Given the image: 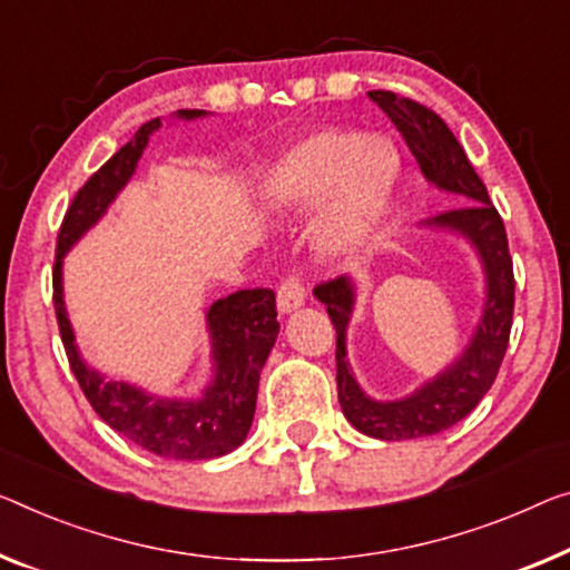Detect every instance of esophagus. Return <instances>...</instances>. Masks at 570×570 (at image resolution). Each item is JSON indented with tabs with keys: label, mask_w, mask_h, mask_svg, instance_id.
<instances>
[{
	"label": "esophagus",
	"mask_w": 570,
	"mask_h": 570,
	"mask_svg": "<svg viewBox=\"0 0 570 570\" xmlns=\"http://www.w3.org/2000/svg\"><path fill=\"white\" fill-rule=\"evenodd\" d=\"M304 299H307V292H304V284L296 276H288L286 282L278 286L276 304H278V312H282V314L299 309Z\"/></svg>",
	"instance_id": "1"
}]
</instances>
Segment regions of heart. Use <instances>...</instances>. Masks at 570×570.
Wrapping results in <instances>:
<instances>
[{
  "label": "heart",
  "instance_id": "b5f03b06",
  "mask_svg": "<svg viewBox=\"0 0 570 570\" xmlns=\"http://www.w3.org/2000/svg\"><path fill=\"white\" fill-rule=\"evenodd\" d=\"M399 156L379 135L325 127L278 160L266 197L278 207H309L330 197L322 237L333 248L355 245L368 233L396 181Z\"/></svg>",
  "mask_w": 570,
  "mask_h": 570
}]
</instances>
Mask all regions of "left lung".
I'll return each instance as SVG.
<instances>
[{
  "label": "left lung",
  "mask_w": 570,
  "mask_h": 570,
  "mask_svg": "<svg viewBox=\"0 0 570 570\" xmlns=\"http://www.w3.org/2000/svg\"><path fill=\"white\" fill-rule=\"evenodd\" d=\"M368 97L402 132L412 156L417 158L422 176L438 189L458 194L461 202H465L463 207L424 219L422 225L463 235L479 253L483 278H487V302H483L481 320L465 351L443 373L424 381L417 392L394 399V402L371 399L358 386L347 363L345 333L355 304L351 278L340 276L335 282L314 288V296L327 307L337 333V399L347 422L368 438L414 440L453 428L465 414H471L494 384L509 345V330H512L514 271L502 217L450 127L432 109L410 97L384 89L368 91Z\"/></svg>",
  "instance_id": "obj_1"
}]
</instances>
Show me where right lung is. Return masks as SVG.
<instances>
[{
    "mask_svg": "<svg viewBox=\"0 0 570 570\" xmlns=\"http://www.w3.org/2000/svg\"><path fill=\"white\" fill-rule=\"evenodd\" d=\"M204 109H178V120H197ZM160 127V117L135 132L130 142L115 153L87 184L76 191L68 207L53 266V307L58 330L79 381L83 396L109 428L153 455L171 461H209L230 453L248 438L256 414L261 368L278 335L276 294L271 288H243L207 309V330L212 343L209 386L197 399H160L142 389L109 381L105 373L87 366L81 358L63 302V256L73 243L95 227L117 194L135 174V166L148 146V138Z\"/></svg>",
    "mask_w": 570,
    "mask_h": 570,
    "instance_id": "obj_1",
    "label": "right lung"
}]
</instances>
